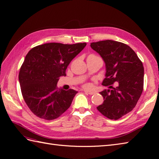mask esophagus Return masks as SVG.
I'll return each mask as SVG.
<instances>
[{"mask_svg": "<svg viewBox=\"0 0 159 159\" xmlns=\"http://www.w3.org/2000/svg\"><path fill=\"white\" fill-rule=\"evenodd\" d=\"M84 92L85 93H88V94H89V95H93L95 93L93 92V91H84Z\"/></svg>", "mask_w": 159, "mask_h": 159, "instance_id": "1", "label": "esophagus"}]
</instances>
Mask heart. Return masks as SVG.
Segmentation results:
<instances>
[{"mask_svg": "<svg viewBox=\"0 0 159 159\" xmlns=\"http://www.w3.org/2000/svg\"><path fill=\"white\" fill-rule=\"evenodd\" d=\"M90 86V85L89 84H85L84 85V87L85 88H88Z\"/></svg>", "mask_w": 159, "mask_h": 159, "instance_id": "1", "label": "heart"}]
</instances>
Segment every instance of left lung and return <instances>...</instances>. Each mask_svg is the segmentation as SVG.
Segmentation results:
<instances>
[{
  "instance_id": "8db88e82",
  "label": "left lung",
  "mask_w": 159,
  "mask_h": 159,
  "mask_svg": "<svg viewBox=\"0 0 159 159\" xmlns=\"http://www.w3.org/2000/svg\"><path fill=\"white\" fill-rule=\"evenodd\" d=\"M91 48L102 57L105 64V78L102 85L111 88L104 89L100 94L103 103L97 107L104 116L117 120L135 107L143 90L144 68L136 53L129 46L113 40L91 43Z\"/></svg>"
}]
</instances>
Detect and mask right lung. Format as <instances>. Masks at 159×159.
Instances as JSON below:
<instances>
[{"instance_id": "right-lung-1", "label": "right lung", "mask_w": 159, "mask_h": 159, "mask_svg": "<svg viewBox=\"0 0 159 159\" xmlns=\"http://www.w3.org/2000/svg\"><path fill=\"white\" fill-rule=\"evenodd\" d=\"M86 43H46L32 48L25 57L18 80L23 98L38 117L53 120L68 109L78 91L57 87L60 77Z\"/></svg>"}]
</instances>
